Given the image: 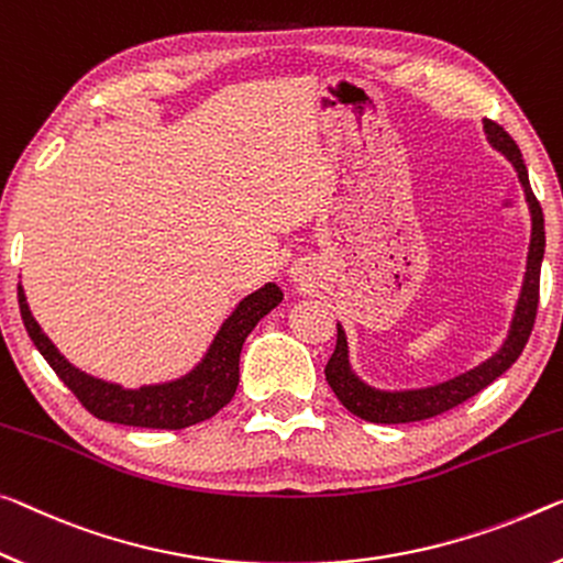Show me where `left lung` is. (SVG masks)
I'll return each mask as SVG.
<instances>
[{
    "label": "left lung",
    "instance_id": "8db88e82",
    "mask_svg": "<svg viewBox=\"0 0 563 563\" xmlns=\"http://www.w3.org/2000/svg\"><path fill=\"white\" fill-rule=\"evenodd\" d=\"M483 131H486L488 143L493 148L500 151L508 161L514 163L518 173V180H521L526 203H529L531 211V244H529V262H526V276L521 297L516 301L514 322L511 330H508L506 342L500 344V350L481 362L478 367H473L463 375L453 379H445V383L432 385V387H420V390H375L362 383V379L354 375L350 367V352H347V336L344 330L336 324V347L332 352L330 362H327L324 375L327 383L336 395L344 408L352 415L367 420V422H385V426H397V422H418L435 418V415H443L448 410L457 408V405L471 400L473 395H478L483 387H488L493 379H498L504 372L514 365V362L521 357V352L529 342L533 322H536V309H539V282H541V262H543V249H547V233H543V211L541 203L536 201L529 184V170H526V163L521 158V151L511 135H508L504 128L493 120H483Z\"/></svg>",
    "mask_w": 563,
    "mask_h": 563
}]
</instances>
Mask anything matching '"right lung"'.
Listing matches in <instances>:
<instances>
[{"label": "right lung", "instance_id": "obj_1", "mask_svg": "<svg viewBox=\"0 0 563 563\" xmlns=\"http://www.w3.org/2000/svg\"><path fill=\"white\" fill-rule=\"evenodd\" d=\"M16 297H20L24 330L34 347L57 372V377L70 387L85 410L92 412L95 418L120 422V426L180 430L213 418L223 405L231 402L239 385V357L244 340L252 334L258 319L279 305L284 294L276 284H264L262 289L249 294L221 324L209 352L188 375L163 385H143L137 390H125L115 383H106V379L85 375L82 369L73 367L49 342V336L42 332V327L34 322L22 284L16 287Z\"/></svg>", "mask_w": 563, "mask_h": 563}]
</instances>
